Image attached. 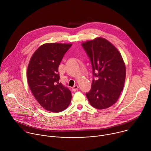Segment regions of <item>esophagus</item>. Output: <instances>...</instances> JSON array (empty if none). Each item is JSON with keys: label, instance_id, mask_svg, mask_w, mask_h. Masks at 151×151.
<instances>
[{"label": "esophagus", "instance_id": "obj_1", "mask_svg": "<svg viewBox=\"0 0 151 151\" xmlns=\"http://www.w3.org/2000/svg\"><path fill=\"white\" fill-rule=\"evenodd\" d=\"M78 88H79L78 85H74L73 87H72V91H76L78 89Z\"/></svg>", "mask_w": 151, "mask_h": 151}]
</instances>
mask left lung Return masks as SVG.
<instances>
[{
  "label": "left lung",
  "mask_w": 151,
  "mask_h": 151,
  "mask_svg": "<svg viewBox=\"0 0 151 151\" xmlns=\"http://www.w3.org/2000/svg\"><path fill=\"white\" fill-rule=\"evenodd\" d=\"M82 46L90 58L93 75L91 88L86 96L95 108L106 109L116 103L123 90L125 63L118 50L104 38L87 41Z\"/></svg>",
  "instance_id": "1"
}]
</instances>
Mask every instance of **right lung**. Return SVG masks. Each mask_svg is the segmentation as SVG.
Returning a JSON list of instances; mask_svg holds the SVG:
<instances>
[{
  "label": "right lung",
  "mask_w": 151,
  "mask_h": 151,
  "mask_svg": "<svg viewBox=\"0 0 151 151\" xmlns=\"http://www.w3.org/2000/svg\"><path fill=\"white\" fill-rule=\"evenodd\" d=\"M72 44L49 43L41 45L33 54L27 71L29 86L34 97L44 109L60 112L69 106L70 90L59 82L58 66Z\"/></svg>",
  "instance_id": "add662e5"
}]
</instances>
